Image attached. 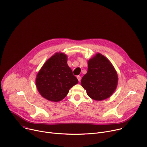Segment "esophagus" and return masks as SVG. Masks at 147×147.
I'll use <instances>...</instances> for the list:
<instances>
[{
  "label": "esophagus",
  "instance_id": "1",
  "mask_svg": "<svg viewBox=\"0 0 147 147\" xmlns=\"http://www.w3.org/2000/svg\"><path fill=\"white\" fill-rule=\"evenodd\" d=\"M77 79H78V80L79 82L81 81V77H80V76H77Z\"/></svg>",
  "mask_w": 147,
  "mask_h": 147
}]
</instances>
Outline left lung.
<instances>
[{
    "mask_svg": "<svg viewBox=\"0 0 147 147\" xmlns=\"http://www.w3.org/2000/svg\"><path fill=\"white\" fill-rule=\"evenodd\" d=\"M82 86L92 100L102 101L115 91L118 75L112 63L98 53L88 60V70L81 81Z\"/></svg>",
    "mask_w": 147,
    "mask_h": 147,
    "instance_id": "obj_1",
    "label": "left lung"
}]
</instances>
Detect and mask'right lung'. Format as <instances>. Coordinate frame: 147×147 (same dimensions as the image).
I'll return each mask as SVG.
<instances>
[{
    "mask_svg": "<svg viewBox=\"0 0 147 147\" xmlns=\"http://www.w3.org/2000/svg\"><path fill=\"white\" fill-rule=\"evenodd\" d=\"M78 83L67 64V56L60 52L56 53L45 63L36 78L38 92L53 102L64 99L70 89Z\"/></svg>",
    "mask_w": 147,
    "mask_h": 147,
    "instance_id": "right-lung-1",
    "label": "right lung"
}]
</instances>
